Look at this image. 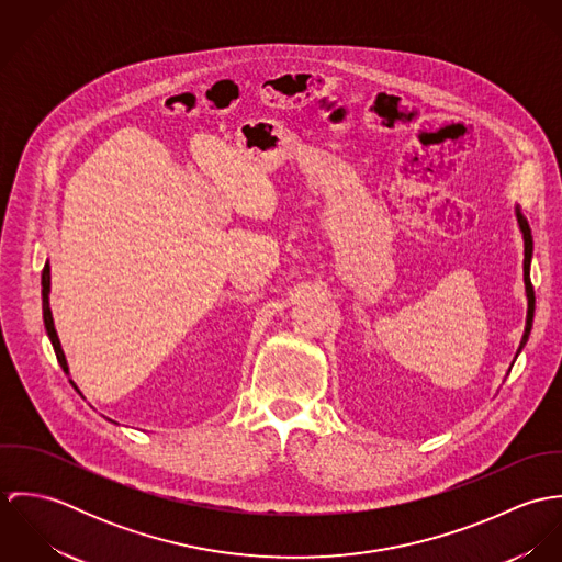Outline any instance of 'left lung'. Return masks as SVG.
Listing matches in <instances>:
<instances>
[{
	"label": "left lung",
	"instance_id": "1",
	"mask_svg": "<svg viewBox=\"0 0 562 562\" xmlns=\"http://www.w3.org/2000/svg\"><path fill=\"white\" fill-rule=\"evenodd\" d=\"M515 218H517V225H519V232H521V238H524V288H526V326H524V335H521V341H519V348L515 352V359L519 357V352L524 350L528 337H530V330H532V318H535V290H532V283H530V263H532V250H535V241H532V232H530V225L526 221V216L521 214V210L515 205ZM513 359V363H515ZM510 363V368H513ZM508 368V372H510Z\"/></svg>",
	"mask_w": 562,
	"mask_h": 562
}]
</instances>
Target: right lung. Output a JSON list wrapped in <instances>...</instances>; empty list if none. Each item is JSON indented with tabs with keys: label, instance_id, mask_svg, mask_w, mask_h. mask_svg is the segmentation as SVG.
<instances>
[{
	"label": "right lung",
	"instance_id": "add662e5",
	"mask_svg": "<svg viewBox=\"0 0 562 562\" xmlns=\"http://www.w3.org/2000/svg\"><path fill=\"white\" fill-rule=\"evenodd\" d=\"M41 285H43L41 294H43V322H45V330H47V337H49V341H52V346H54V352H56V357H58L60 368L69 374V363H67L65 350H63V346H60V339H58V333H56V326H54V316H52V305H49V292H52V268H49V261H47L45 268H43ZM71 385L78 390V385H76L74 381H71ZM78 392H80V390H78ZM110 422H112V419H110Z\"/></svg>",
	"mask_w": 562,
	"mask_h": 562
}]
</instances>
